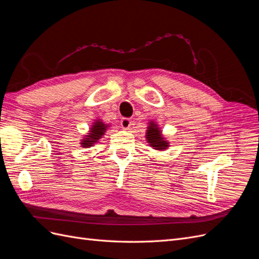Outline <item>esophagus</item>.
I'll use <instances>...</instances> for the list:
<instances>
[{
    "mask_svg": "<svg viewBox=\"0 0 259 259\" xmlns=\"http://www.w3.org/2000/svg\"><path fill=\"white\" fill-rule=\"evenodd\" d=\"M121 126H122L124 130L131 128V126H132V120H131V119H127V117H123V119L121 120Z\"/></svg>",
    "mask_w": 259,
    "mask_h": 259,
    "instance_id": "esophagus-1",
    "label": "esophagus"
}]
</instances>
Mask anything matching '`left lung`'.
I'll return each instance as SVG.
<instances>
[{"label": "left lung", "instance_id": "obj_1", "mask_svg": "<svg viewBox=\"0 0 259 259\" xmlns=\"http://www.w3.org/2000/svg\"><path fill=\"white\" fill-rule=\"evenodd\" d=\"M146 132V140L149 143V146L152 147L155 150L163 151L166 150L169 147V143L162 135V131L159 125L155 122H149V126Z\"/></svg>", "mask_w": 259, "mask_h": 259}]
</instances>
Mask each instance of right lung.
<instances>
[{"label": "right lung", "instance_id": "add662e5", "mask_svg": "<svg viewBox=\"0 0 259 259\" xmlns=\"http://www.w3.org/2000/svg\"><path fill=\"white\" fill-rule=\"evenodd\" d=\"M109 126L110 125L105 124L101 120H95V122L90 127V133H88V135H85L83 139H81L80 145L83 148L93 147V145H95L100 138H103Z\"/></svg>", "mask_w": 259, "mask_h": 259}]
</instances>
